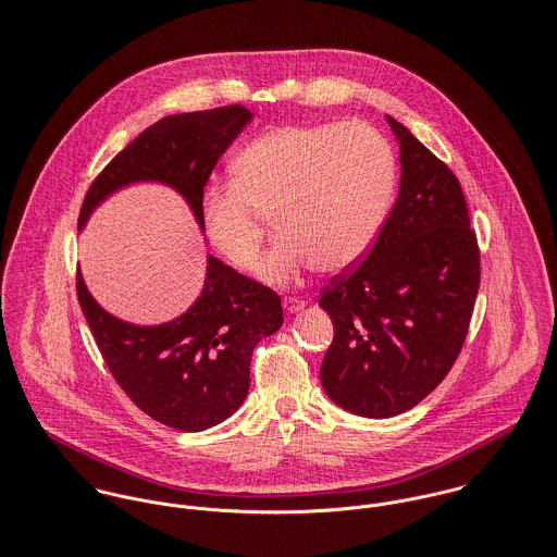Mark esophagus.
<instances>
[{
  "mask_svg": "<svg viewBox=\"0 0 557 557\" xmlns=\"http://www.w3.org/2000/svg\"><path fill=\"white\" fill-rule=\"evenodd\" d=\"M304 308H306V301H304V299H297V297H286V299H284V310L290 312V314H295V312H299V310H304Z\"/></svg>",
  "mask_w": 557,
  "mask_h": 557,
  "instance_id": "obj_1",
  "label": "esophagus"
}]
</instances>
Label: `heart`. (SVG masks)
Masks as SVG:
<instances>
[{"label":"heart","mask_w":557,"mask_h":557,"mask_svg":"<svg viewBox=\"0 0 557 557\" xmlns=\"http://www.w3.org/2000/svg\"><path fill=\"white\" fill-rule=\"evenodd\" d=\"M234 185H213L202 198L211 245L243 271L258 267L263 215H275L269 284H290L312 267L339 273L357 264L385 222L394 191V154L363 122L275 126L232 159Z\"/></svg>","instance_id":"1"}]
</instances>
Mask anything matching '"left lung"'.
<instances>
[{"instance_id": "8db88e82", "label": "left lung", "mask_w": 557, "mask_h": 557, "mask_svg": "<svg viewBox=\"0 0 557 557\" xmlns=\"http://www.w3.org/2000/svg\"><path fill=\"white\" fill-rule=\"evenodd\" d=\"M385 120L400 148L398 198L366 260L335 275L319 301L334 323L323 389L376 420L413 409L444 381L480 286L460 183L407 126Z\"/></svg>"}]
</instances>
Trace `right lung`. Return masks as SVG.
Wrapping results in <instances>:
<instances>
[{"mask_svg": "<svg viewBox=\"0 0 557 557\" xmlns=\"http://www.w3.org/2000/svg\"><path fill=\"white\" fill-rule=\"evenodd\" d=\"M240 106L161 117L139 133L92 183L79 230L120 189H174L200 232L205 185L227 146L251 122ZM82 312L113 379L152 420L185 433L222 424L245 400L253 346L284 323L280 297L207 253L200 297L176 319L135 325L110 314L77 271Z\"/></svg>", "mask_w": 557, "mask_h": 557, "instance_id": "right-lung-1", "label": "right lung"}]
</instances>
